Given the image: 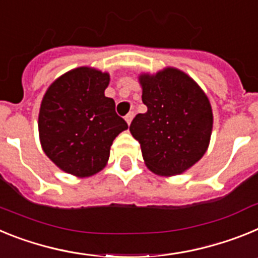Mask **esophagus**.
<instances>
[{"mask_svg": "<svg viewBox=\"0 0 258 258\" xmlns=\"http://www.w3.org/2000/svg\"><path fill=\"white\" fill-rule=\"evenodd\" d=\"M133 117H134V113L133 112H129L126 116H125V121H126L127 124L131 125V122H132V120H133Z\"/></svg>", "mask_w": 258, "mask_h": 258, "instance_id": "34e87169", "label": "esophagus"}]
</instances>
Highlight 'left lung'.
<instances>
[{
  "label": "left lung",
  "mask_w": 258,
  "mask_h": 258,
  "mask_svg": "<svg viewBox=\"0 0 258 258\" xmlns=\"http://www.w3.org/2000/svg\"><path fill=\"white\" fill-rule=\"evenodd\" d=\"M147 112L132 121V136L141 145L150 170L181 174L206 154L213 127L208 97L188 75L168 67L140 76Z\"/></svg>",
  "instance_id": "1"
}]
</instances>
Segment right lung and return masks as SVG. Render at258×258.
Wrapping results in <instances>:
<instances>
[{
    "mask_svg": "<svg viewBox=\"0 0 258 258\" xmlns=\"http://www.w3.org/2000/svg\"><path fill=\"white\" fill-rule=\"evenodd\" d=\"M109 75L79 67L61 75L45 93L38 115L42 150L52 163L76 177L101 172L113 140L127 124L104 95Z\"/></svg>",
    "mask_w": 258,
    "mask_h": 258,
    "instance_id": "add662e5",
    "label": "right lung"
}]
</instances>
